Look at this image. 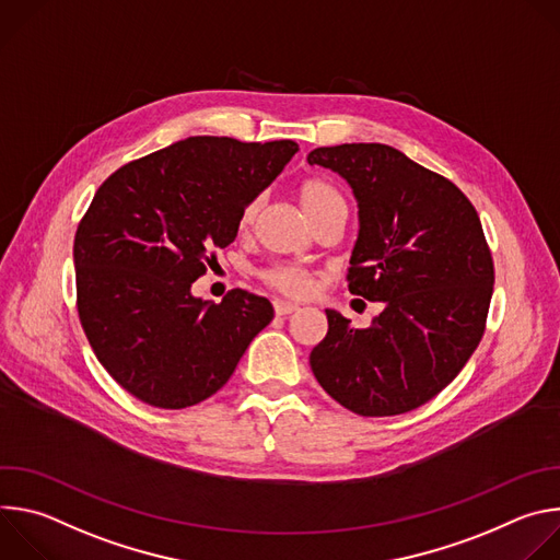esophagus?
<instances>
[{
    "label": "esophagus",
    "mask_w": 560,
    "mask_h": 560,
    "mask_svg": "<svg viewBox=\"0 0 560 560\" xmlns=\"http://www.w3.org/2000/svg\"><path fill=\"white\" fill-rule=\"evenodd\" d=\"M296 310H299V305H296V303L281 301V299H277V301H275V312H277V316H288V314H294Z\"/></svg>",
    "instance_id": "1"
}]
</instances>
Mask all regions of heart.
Wrapping results in <instances>:
<instances>
[{
  "mask_svg": "<svg viewBox=\"0 0 560 560\" xmlns=\"http://www.w3.org/2000/svg\"><path fill=\"white\" fill-rule=\"evenodd\" d=\"M296 199L303 208V212L312 219L316 212H322L324 208L332 206V203H339L343 201V197L339 195V190L324 182V179H307L299 186L296 190ZM261 206V199H253L244 210H242V217H238V225L246 228L257 210ZM264 281L285 294H292V296H303L310 292L312 288V279L305 270L296 268V266H277V268H270L268 272H264Z\"/></svg>",
  "mask_w": 560,
  "mask_h": 560,
  "instance_id": "obj_1",
  "label": "heart"
}]
</instances>
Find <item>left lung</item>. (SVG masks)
Wrapping results in <instances>:
<instances>
[{"label":"left lung","mask_w":560,"mask_h":560,"mask_svg":"<svg viewBox=\"0 0 560 560\" xmlns=\"http://www.w3.org/2000/svg\"><path fill=\"white\" fill-rule=\"evenodd\" d=\"M307 164L352 188L359 234L348 288L383 303L363 330L326 310L312 372L354 415L410 412L460 372L483 337L494 266L481 219L452 182L385 143L316 148Z\"/></svg>","instance_id":"obj_1"}]
</instances>
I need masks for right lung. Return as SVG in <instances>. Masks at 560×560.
I'll return each mask as SVG.
<instances>
[{"label": "right lung", "mask_w": 560, "mask_h": 560, "mask_svg": "<svg viewBox=\"0 0 560 560\" xmlns=\"http://www.w3.org/2000/svg\"><path fill=\"white\" fill-rule=\"evenodd\" d=\"M296 150L290 139L188 137L97 190L74 234L77 307L100 363L139 401L162 410L206 401L272 322L264 296L232 290L212 303L192 283Z\"/></svg>", "instance_id": "right-lung-1"}]
</instances>
